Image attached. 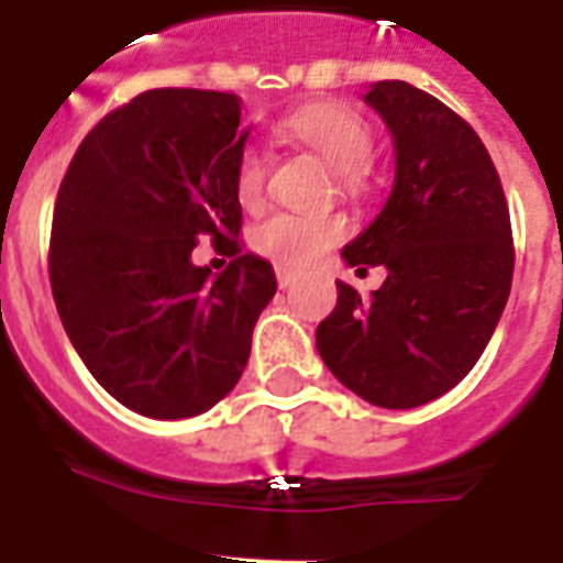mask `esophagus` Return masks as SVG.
I'll list each match as a JSON object with an SVG mask.
<instances>
[{
	"instance_id": "34e87169",
	"label": "esophagus",
	"mask_w": 563,
	"mask_h": 563,
	"mask_svg": "<svg viewBox=\"0 0 563 563\" xmlns=\"http://www.w3.org/2000/svg\"><path fill=\"white\" fill-rule=\"evenodd\" d=\"M274 274H277V283H280V289L291 286V283H295V277H297L295 268H289V266H274Z\"/></svg>"
}]
</instances>
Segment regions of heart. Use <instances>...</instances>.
Returning <instances> with one entry per match:
<instances>
[{"instance_id":"1","label":"heart","mask_w":563,"mask_h":563,"mask_svg":"<svg viewBox=\"0 0 563 563\" xmlns=\"http://www.w3.org/2000/svg\"><path fill=\"white\" fill-rule=\"evenodd\" d=\"M280 131L295 143L306 145L338 172V186L346 197L361 200L369 191L363 168L375 151L372 125L343 102H311L297 108L280 122ZM268 186V157L260 148H245L234 172V191L245 209L263 202ZM346 234L340 217H303L274 211L252 229L254 252L280 266H309L325 249Z\"/></svg>"}]
</instances>
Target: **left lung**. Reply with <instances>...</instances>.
Segmentation results:
<instances>
[{"mask_svg":"<svg viewBox=\"0 0 563 563\" xmlns=\"http://www.w3.org/2000/svg\"><path fill=\"white\" fill-rule=\"evenodd\" d=\"M366 102L398 151L384 211L343 249L349 266H386L372 300L338 280L318 352L340 384L384 409L441 398L478 363L512 286V225L500 177L464 117L400 79Z\"/></svg>","mask_w":563,"mask_h":563,"instance_id":"1","label":"left lung"}]
</instances>
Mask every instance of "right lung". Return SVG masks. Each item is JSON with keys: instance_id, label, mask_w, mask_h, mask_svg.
I'll return each mask as SVG.
<instances>
[{"instance_id": "right-lung-1", "label": "right lung", "mask_w": 563, "mask_h": 563, "mask_svg": "<svg viewBox=\"0 0 563 563\" xmlns=\"http://www.w3.org/2000/svg\"><path fill=\"white\" fill-rule=\"evenodd\" d=\"M245 136L234 93L143 91L88 131L56 194L59 320L99 386L145 418H191L225 398L277 291L272 266L240 243ZM200 236L232 257L217 278L190 263Z\"/></svg>"}]
</instances>
